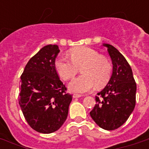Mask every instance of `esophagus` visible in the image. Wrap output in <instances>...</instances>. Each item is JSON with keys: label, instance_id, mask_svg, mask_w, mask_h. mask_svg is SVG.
<instances>
[{"label": "esophagus", "instance_id": "1", "mask_svg": "<svg viewBox=\"0 0 149 149\" xmlns=\"http://www.w3.org/2000/svg\"><path fill=\"white\" fill-rule=\"evenodd\" d=\"M82 96L81 94H77V93H74L73 95H72V97L73 98H79V97H81Z\"/></svg>", "mask_w": 149, "mask_h": 149}]
</instances>
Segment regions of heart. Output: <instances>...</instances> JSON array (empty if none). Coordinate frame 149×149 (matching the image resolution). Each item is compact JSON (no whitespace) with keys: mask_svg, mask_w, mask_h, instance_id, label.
<instances>
[{"mask_svg":"<svg viewBox=\"0 0 149 149\" xmlns=\"http://www.w3.org/2000/svg\"><path fill=\"white\" fill-rule=\"evenodd\" d=\"M67 57L59 56L55 62L56 72L64 80H70L82 67L83 76L73 79L68 86L70 91L75 93L91 92L97 85L105 86L111 78L112 65L111 62L98 52L86 46H79L70 52Z\"/></svg>","mask_w":149,"mask_h":149,"instance_id":"obj_1","label":"heart"}]
</instances>
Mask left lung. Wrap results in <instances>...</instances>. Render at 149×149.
<instances>
[{
	"label": "left lung",
	"instance_id": "1",
	"mask_svg": "<svg viewBox=\"0 0 149 149\" xmlns=\"http://www.w3.org/2000/svg\"><path fill=\"white\" fill-rule=\"evenodd\" d=\"M103 45L107 48L113 70L106 86L96 96L97 104L90 114L99 127L112 131L124 125L134 111L137 86L122 54L110 44Z\"/></svg>",
	"mask_w": 149,
	"mask_h": 149
}]
</instances>
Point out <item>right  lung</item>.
Listing matches in <instances>:
<instances>
[{"instance_id":"obj_1","label":"right lung","mask_w":149,"mask_h":149,"mask_svg":"<svg viewBox=\"0 0 149 149\" xmlns=\"http://www.w3.org/2000/svg\"><path fill=\"white\" fill-rule=\"evenodd\" d=\"M59 52L57 45L42 48L30 58L21 77L18 101L22 113L30 127L42 134L60 128L72 101L55 67Z\"/></svg>"}]
</instances>
